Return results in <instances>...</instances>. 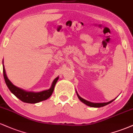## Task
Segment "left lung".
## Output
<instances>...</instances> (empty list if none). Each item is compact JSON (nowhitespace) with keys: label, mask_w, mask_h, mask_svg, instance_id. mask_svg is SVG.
I'll use <instances>...</instances> for the list:
<instances>
[{"label":"left lung","mask_w":133,"mask_h":133,"mask_svg":"<svg viewBox=\"0 0 133 133\" xmlns=\"http://www.w3.org/2000/svg\"><path fill=\"white\" fill-rule=\"evenodd\" d=\"M76 93H77V92L76 91ZM77 96H78V98L79 99V100L82 101V102L83 103H85V104H87V105L89 106V107H94V108H100V107H104V106L107 105V104H110L111 102H113V101L115 100V99L116 98H115V99H113V100L109 101V102H107V103H91V102H90V101H88L85 100V99H83V98H81L80 96H79V95L78 94V93H77Z\"/></svg>","instance_id":"left-lung-1"}]
</instances>
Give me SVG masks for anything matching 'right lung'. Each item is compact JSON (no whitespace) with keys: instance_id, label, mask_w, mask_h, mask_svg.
Masks as SVG:
<instances>
[{"instance_id":"add662e5","label":"right lung","mask_w":133,"mask_h":133,"mask_svg":"<svg viewBox=\"0 0 133 133\" xmlns=\"http://www.w3.org/2000/svg\"><path fill=\"white\" fill-rule=\"evenodd\" d=\"M3 63H4V61H3ZM3 73H4L5 82L10 91L17 98L22 101L23 102L27 103H37L40 101L46 100L48 98L50 97L54 92L55 84L57 83V82L58 79V76L54 79L51 87L48 90L35 93V92L32 91H26L22 89H20L14 85L8 79L7 75L5 73V70L4 68V64H3Z\"/></svg>"}]
</instances>
